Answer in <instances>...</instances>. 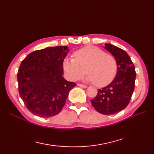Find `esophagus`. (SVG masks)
Segmentation results:
<instances>
[{"mask_svg":"<svg viewBox=\"0 0 154 154\" xmlns=\"http://www.w3.org/2000/svg\"><path fill=\"white\" fill-rule=\"evenodd\" d=\"M78 86H80V87H82V88H87V85H83V84H80V83H79V84H78Z\"/></svg>","mask_w":154,"mask_h":154,"instance_id":"1","label":"esophagus"}]
</instances>
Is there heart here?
<instances>
[{
  "label": "heart",
  "instance_id": "1",
  "mask_svg": "<svg viewBox=\"0 0 154 154\" xmlns=\"http://www.w3.org/2000/svg\"><path fill=\"white\" fill-rule=\"evenodd\" d=\"M63 67L68 79L80 80L87 73V80L103 87L113 81L118 71V64L113 56L94 46H87L76 51L74 58L64 60Z\"/></svg>",
  "mask_w": 154,
  "mask_h": 154
}]
</instances>
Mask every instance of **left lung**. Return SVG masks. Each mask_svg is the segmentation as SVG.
Segmentation results:
<instances>
[{
	"label": "left lung",
	"mask_w": 154,
	"mask_h": 154,
	"mask_svg": "<svg viewBox=\"0 0 154 154\" xmlns=\"http://www.w3.org/2000/svg\"><path fill=\"white\" fill-rule=\"evenodd\" d=\"M116 60L118 71L113 81L109 85L98 89L91 103L97 112L105 115L119 112L128 105L134 90L136 71L128 54L121 48L110 44H105Z\"/></svg>",
	"instance_id": "obj_1"
}]
</instances>
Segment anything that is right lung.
Returning <instances> with one entry per match:
<instances>
[{"instance_id": "right-lung-1", "label": "right lung", "mask_w": 154, "mask_h": 154, "mask_svg": "<svg viewBox=\"0 0 154 154\" xmlns=\"http://www.w3.org/2000/svg\"><path fill=\"white\" fill-rule=\"evenodd\" d=\"M67 46L46 48L29 54L17 73L18 92L32 114L50 118L60 112L76 83L63 78Z\"/></svg>"}]
</instances>
